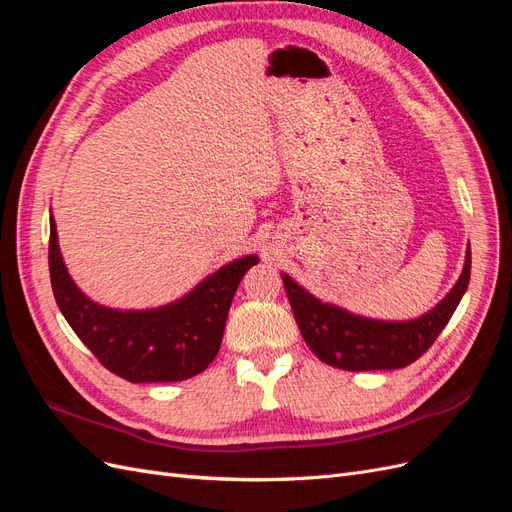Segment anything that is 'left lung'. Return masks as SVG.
<instances>
[{
	"instance_id": "1",
	"label": "left lung",
	"mask_w": 512,
	"mask_h": 512,
	"mask_svg": "<svg viewBox=\"0 0 512 512\" xmlns=\"http://www.w3.org/2000/svg\"><path fill=\"white\" fill-rule=\"evenodd\" d=\"M470 247L457 284L421 318L386 322L354 316L322 303L282 273L284 288L305 344L320 361L346 371L399 369L414 363L436 342L470 284Z\"/></svg>"
}]
</instances>
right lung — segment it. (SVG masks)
I'll list each match as a JSON object with an SVG mask.
<instances>
[{"instance_id":"obj_1","label":"right lung","mask_w":512,"mask_h":512,"mask_svg":"<svg viewBox=\"0 0 512 512\" xmlns=\"http://www.w3.org/2000/svg\"><path fill=\"white\" fill-rule=\"evenodd\" d=\"M256 262V256L230 262L170 305L121 312L76 288L51 218L49 271L61 314L96 359L128 382H177L205 371L220 350L232 297Z\"/></svg>"}]
</instances>
